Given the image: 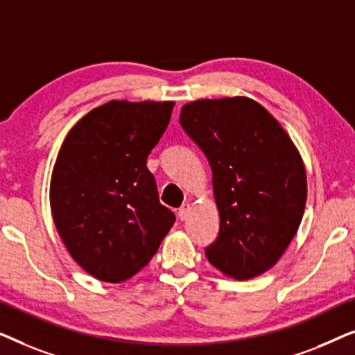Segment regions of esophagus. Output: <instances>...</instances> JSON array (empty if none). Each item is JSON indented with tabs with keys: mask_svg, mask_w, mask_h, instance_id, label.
<instances>
[{
	"mask_svg": "<svg viewBox=\"0 0 355 355\" xmlns=\"http://www.w3.org/2000/svg\"><path fill=\"white\" fill-rule=\"evenodd\" d=\"M189 215H191V207H189V203H184V205L178 210V216H179V220H181V221H186L187 218H189Z\"/></svg>",
	"mask_w": 355,
	"mask_h": 355,
	"instance_id": "1",
	"label": "esophagus"
}]
</instances>
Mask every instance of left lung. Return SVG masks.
I'll return each mask as SVG.
<instances>
[{
    "mask_svg": "<svg viewBox=\"0 0 355 355\" xmlns=\"http://www.w3.org/2000/svg\"><path fill=\"white\" fill-rule=\"evenodd\" d=\"M179 123L210 163L220 232L205 249L234 279L255 278L281 259L304 216L307 174L281 124L247 96L184 105Z\"/></svg>",
    "mask_w": 355,
    "mask_h": 355,
    "instance_id": "left-lung-1",
    "label": "left lung"
}]
</instances>
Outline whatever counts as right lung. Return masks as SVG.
<instances>
[{"mask_svg": "<svg viewBox=\"0 0 355 355\" xmlns=\"http://www.w3.org/2000/svg\"><path fill=\"white\" fill-rule=\"evenodd\" d=\"M173 108L174 101L111 100L61 145L50 184L53 221L72 259L96 279L132 278L176 221L147 168Z\"/></svg>", "mask_w": 355, "mask_h": 355, "instance_id": "obj_1", "label": "right lung"}]
</instances>
